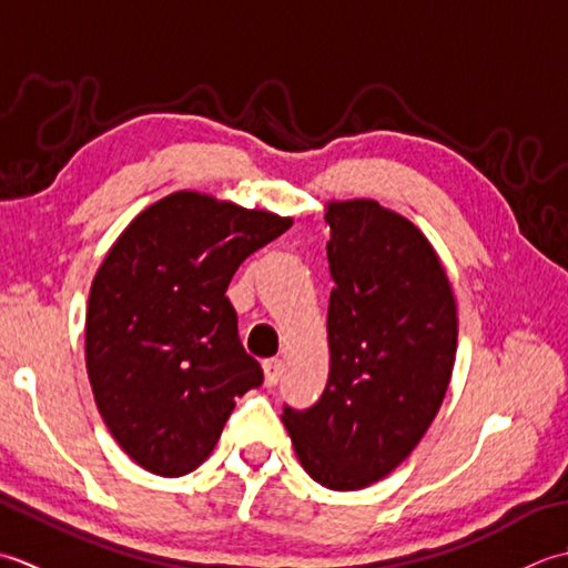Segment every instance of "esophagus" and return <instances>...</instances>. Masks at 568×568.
Instances as JSON below:
<instances>
[{"label":"esophagus","instance_id":"1","mask_svg":"<svg viewBox=\"0 0 568 568\" xmlns=\"http://www.w3.org/2000/svg\"><path fill=\"white\" fill-rule=\"evenodd\" d=\"M262 369H264V385L267 387H274L276 382H280L282 377V369H284V363L276 361V357H270V361L262 363Z\"/></svg>","mask_w":568,"mask_h":568}]
</instances>
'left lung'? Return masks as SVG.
<instances>
[{
  "label": "left lung",
  "instance_id": "left-lung-1",
  "mask_svg": "<svg viewBox=\"0 0 568 568\" xmlns=\"http://www.w3.org/2000/svg\"><path fill=\"white\" fill-rule=\"evenodd\" d=\"M331 369L321 399L282 422L301 466L331 490H361L407 458L454 373V288L432 242L377 201H331Z\"/></svg>",
  "mask_w": 568,
  "mask_h": 568
}]
</instances>
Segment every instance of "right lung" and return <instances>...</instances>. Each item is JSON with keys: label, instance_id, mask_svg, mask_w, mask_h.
Wrapping results in <instances>:
<instances>
[{"label": "right lung", "instance_id": "right-lung-1", "mask_svg": "<svg viewBox=\"0 0 568 568\" xmlns=\"http://www.w3.org/2000/svg\"><path fill=\"white\" fill-rule=\"evenodd\" d=\"M292 217L179 191L139 213L92 280L85 365L114 442L154 476L211 456L235 402L262 385L225 296Z\"/></svg>", "mask_w": 568, "mask_h": 568}]
</instances>
